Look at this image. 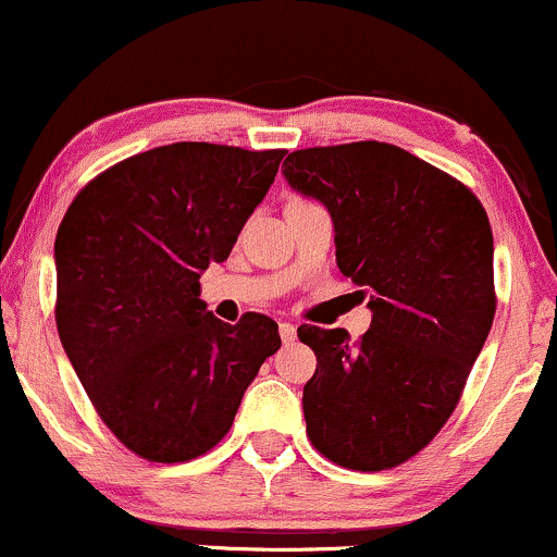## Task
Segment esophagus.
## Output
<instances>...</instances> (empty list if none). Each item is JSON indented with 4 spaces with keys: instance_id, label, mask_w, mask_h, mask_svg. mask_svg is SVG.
<instances>
[{
    "instance_id": "1",
    "label": "esophagus",
    "mask_w": 557,
    "mask_h": 557,
    "mask_svg": "<svg viewBox=\"0 0 557 557\" xmlns=\"http://www.w3.org/2000/svg\"><path fill=\"white\" fill-rule=\"evenodd\" d=\"M280 337H283V343H293V341H296V337H298L296 324L280 322Z\"/></svg>"
}]
</instances>
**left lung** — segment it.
Segmentation results:
<instances>
[{"instance_id": "1", "label": "left lung", "mask_w": 557, "mask_h": 557, "mask_svg": "<svg viewBox=\"0 0 557 557\" xmlns=\"http://www.w3.org/2000/svg\"><path fill=\"white\" fill-rule=\"evenodd\" d=\"M283 168L330 212L337 267L372 311L359 343L343 327H298L317 354L306 432L345 469H393L443 430L490 335L487 212L466 185L380 140L300 149Z\"/></svg>"}]
</instances>
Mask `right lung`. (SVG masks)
<instances>
[{"label": "right lung", "mask_w": 557, "mask_h": 557, "mask_svg": "<svg viewBox=\"0 0 557 557\" xmlns=\"http://www.w3.org/2000/svg\"><path fill=\"white\" fill-rule=\"evenodd\" d=\"M285 151L159 146L75 196L57 230V330L114 437L146 461L203 456L233 426L277 324L207 309L201 274L230 257Z\"/></svg>", "instance_id": "obj_1"}]
</instances>
